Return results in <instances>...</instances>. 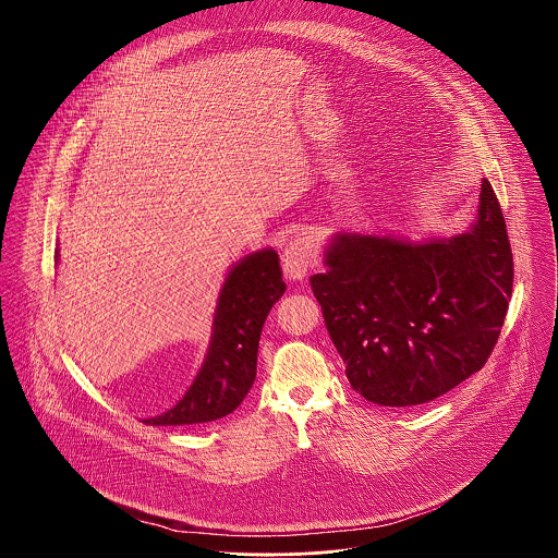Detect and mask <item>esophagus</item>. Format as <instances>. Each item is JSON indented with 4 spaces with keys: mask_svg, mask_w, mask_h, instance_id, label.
<instances>
[{
    "mask_svg": "<svg viewBox=\"0 0 558 558\" xmlns=\"http://www.w3.org/2000/svg\"><path fill=\"white\" fill-rule=\"evenodd\" d=\"M314 264H316V244L310 236L301 234L299 239H292L286 244L281 253V266H283V275L290 281L305 279V275Z\"/></svg>",
    "mask_w": 558,
    "mask_h": 558,
    "instance_id": "34e87169",
    "label": "esophagus"
}]
</instances>
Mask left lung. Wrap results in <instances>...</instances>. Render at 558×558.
I'll list each match as a JSON object with an SVG mask.
<instances>
[{"label": "left lung", "mask_w": 558, "mask_h": 558, "mask_svg": "<svg viewBox=\"0 0 558 558\" xmlns=\"http://www.w3.org/2000/svg\"><path fill=\"white\" fill-rule=\"evenodd\" d=\"M310 279L352 389L378 405L445 396L492 354L513 286L500 204L481 182L464 234L408 240L337 232Z\"/></svg>", "instance_id": "1"}]
</instances>
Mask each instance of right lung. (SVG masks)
Here are the masks:
<instances>
[{
	"instance_id": "right-lung-1",
	"label": "right lung",
	"mask_w": 558,
	"mask_h": 558,
	"mask_svg": "<svg viewBox=\"0 0 558 558\" xmlns=\"http://www.w3.org/2000/svg\"><path fill=\"white\" fill-rule=\"evenodd\" d=\"M58 257L56 251V262ZM283 292L279 255L272 246L239 259L221 286L208 352L197 376L175 405L144 423L193 425L234 412L253 387L259 332Z\"/></svg>"
}]
</instances>
